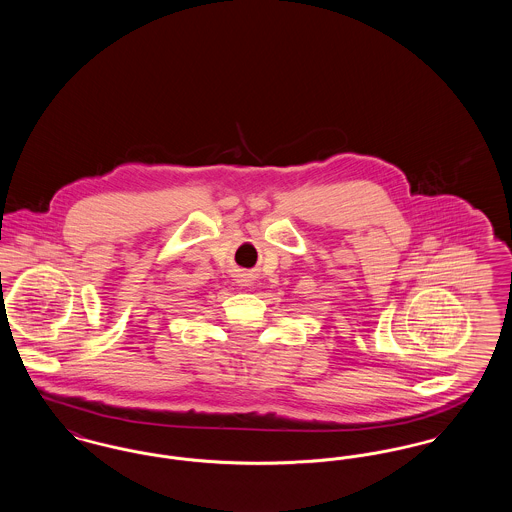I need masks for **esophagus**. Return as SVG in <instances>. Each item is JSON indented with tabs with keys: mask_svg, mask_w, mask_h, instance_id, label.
I'll list each match as a JSON object with an SVG mask.
<instances>
[{
	"mask_svg": "<svg viewBox=\"0 0 512 512\" xmlns=\"http://www.w3.org/2000/svg\"><path fill=\"white\" fill-rule=\"evenodd\" d=\"M251 280H253V274H251V272H247V270H238V272H236V282H238L240 286H249Z\"/></svg>",
	"mask_w": 512,
	"mask_h": 512,
	"instance_id": "34e87169",
	"label": "esophagus"
}]
</instances>
